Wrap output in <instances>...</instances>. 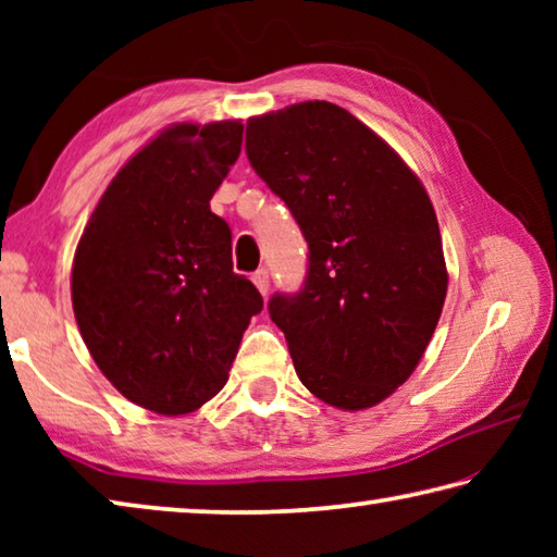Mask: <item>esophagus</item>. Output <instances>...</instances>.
Masks as SVG:
<instances>
[{
  "label": "esophagus",
  "instance_id": "obj_1",
  "mask_svg": "<svg viewBox=\"0 0 557 557\" xmlns=\"http://www.w3.org/2000/svg\"><path fill=\"white\" fill-rule=\"evenodd\" d=\"M252 282H256V287L262 292V295H268V289H270V275H268L265 268H260V270L252 272Z\"/></svg>",
  "mask_w": 557,
  "mask_h": 557
}]
</instances>
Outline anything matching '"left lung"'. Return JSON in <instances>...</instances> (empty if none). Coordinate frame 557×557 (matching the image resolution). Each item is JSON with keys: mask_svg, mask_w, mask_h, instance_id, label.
Wrapping results in <instances>:
<instances>
[{"mask_svg": "<svg viewBox=\"0 0 557 557\" xmlns=\"http://www.w3.org/2000/svg\"><path fill=\"white\" fill-rule=\"evenodd\" d=\"M245 152L309 245L305 285L268 301L299 381L334 408H371L410 379L445 305L425 186L373 129L324 100L248 120Z\"/></svg>", "mask_w": 557, "mask_h": 557, "instance_id": "left-lung-1", "label": "left lung"}]
</instances>
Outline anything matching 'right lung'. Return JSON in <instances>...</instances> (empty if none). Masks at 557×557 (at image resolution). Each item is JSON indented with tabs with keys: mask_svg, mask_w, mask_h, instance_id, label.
<instances>
[{
	"mask_svg": "<svg viewBox=\"0 0 557 557\" xmlns=\"http://www.w3.org/2000/svg\"><path fill=\"white\" fill-rule=\"evenodd\" d=\"M243 145L238 120L174 125L112 178L73 260V312L98 369L159 414L219 393L250 317L256 285L235 275L231 228L211 196Z\"/></svg>",
	"mask_w": 557,
	"mask_h": 557,
	"instance_id": "add662e5",
	"label": "right lung"
}]
</instances>
